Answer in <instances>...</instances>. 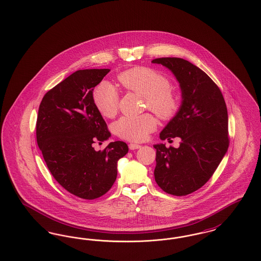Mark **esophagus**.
<instances>
[{"label":"esophagus","instance_id":"esophagus-1","mask_svg":"<svg viewBox=\"0 0 261 261\" xmlns=\"http://www.w3.org/2000/svg\"><path fill=\"white\" fill-rule=\"evenodd\" d=\"M141 148V145H139V144H134V143H131V144H129V149H138Z\"/></svg>","mask_w":261,"mask_h":261}]
</instances>
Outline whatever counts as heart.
<instances>
[{
	"mask_svg": "<svg viewBox=\"0 0 261 261\" xmlns=\"http://www.w3.org/2000/svg\"><path fill=\"white\" fill-rule=\"evenodd\" d=\"M117 79L126 90L145 97L146 108L161 118H170L180 109V96L170 87L169 79L153 68L135 66L119 73ZM92 98L96 109L103 116L111 118L117 113L119 93L112 83H99L93 91ZM155 127V118L149 113H144L138 116H122L114 123L113 130L122 139L141 142L146 140Z\"/></svg>",
	"mask_w": 261,
	"mask_h": 261,
	"instance_id": "heart-1",
	"label": "heart"
}]
</instances>
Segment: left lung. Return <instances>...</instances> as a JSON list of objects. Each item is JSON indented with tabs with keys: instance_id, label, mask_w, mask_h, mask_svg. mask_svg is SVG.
I'll return each mask as SVG.
<instances>
[{
	"instance_id": "8db88e82",
	"label": "left lung",
	"mask_w": 261,
	"mask_h": 261,
	"mask_svg": "<svg viewBox=\"0 0 261 261\" xmlns=\"http://www.w3.org/2000/svg\"><path fill=\"white\" fill-rule=\"evenodd\" d=\"M176 76L182 105L165 126L161 139H181L178 149L154 145V179L165 193L186 196L203 186L218 167L229 147L228 112L223 95L208 75L180 58H160Z\"/></svg>"
}]
</instances>
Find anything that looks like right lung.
<instances>
[{"label":"right lung","mask_w":261,"mask_h":261,"mask_svg":"<svg viewBox=\"0 0 261 261\" xmlns=\"http://www.w3.org/2000/svg\"><path fill=\"white\" fill-rule=\"evenodd\" d=\"M111 69H83L48 91L38 111L39 149L54 178L67 192L84 199H98L112 188L117 162L128 152L124 142L94 149L111 137L93 101V90Z\"/></svg>","instance_id":"obj_1"}]
</instances>
